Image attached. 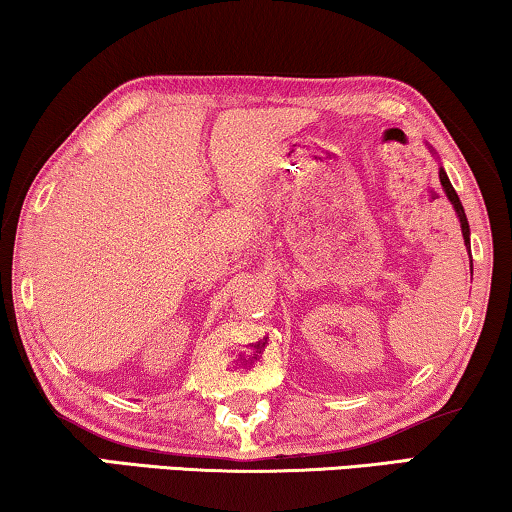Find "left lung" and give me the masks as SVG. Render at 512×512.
Listing matches in <instances>:
<instances>
[{
  "mask_svg": "<svg viewBox=\"0 0 512 512\" xmlns=\"http://www.w3.org/2000/svg\"><path fill=\"white\" fill-rule=\"evenodd\" d=\"M440 184H443L445 193H447V198H450V202L454 205V209H457V214H459V223H461V233H464V242H466V247H471V237H468V235H471V230H468V221H466L464 207H461L459 195H457V191H454V188H452L450 179H447V174H445L443 167H440ZM468 254H471V249H468ZM471 275H473V261H471Z\"/></svg>",
  "mask_w": 512,
  "mask_h": 512,
  "instance_id": "left-lung-1",
  "label": "left lung"
}]
</instances>
